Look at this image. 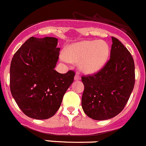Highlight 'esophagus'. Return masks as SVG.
Segmentation results:
<instances>
[{"label":"esophagus","mask_w":146,"mask_h":146,"mask_svg":"<svg viewBox=\"0 0 146 146\" xmlns=\"http://www.w3.org/2000/svg\"><path fill=\"white\" fill-rule=\"evenodd\" d=\"M81 80V77H80V76L78 74H76L75 77H74V80H76V81H78V80Z\"/></svg>","instance_id":"obj_1"}]
</instances>
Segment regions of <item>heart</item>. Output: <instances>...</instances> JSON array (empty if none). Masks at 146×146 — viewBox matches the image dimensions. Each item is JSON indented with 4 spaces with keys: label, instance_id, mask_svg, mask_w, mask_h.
Here are the masks:
<instances>
[{
    "label": "heart",
    "instance_id": "b5f03b06",
    "mask_svg": "<svg viewBox=\"0 0 146 146\" xmlns=\"http://www.w3.org/2000/svg\"><path fill=\"white\" fill-rule=\"evenodd\" d=\"M110 46L104 41H82L69 46L61 56L64 62H80L79 67L86 74H95L106 64Z\"/></svg>",
    "mask_w": 146,
    "mask_h": 146
}]
</instances>
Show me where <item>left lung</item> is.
Segmentation results:
<instances>
[{
  "mask_svg": "<svg viewBox=\"0 0 146 146\" xmlns=\"http://www.w3.org/2000/svg\"><path fill=\"white\" fill-rule=\"evenodd\" d=\"M110 60L100 71L82 76L84 86L82 107L93 120H108L125 106L135 84V64L125 46L112 36Z\"/></svg>",
  "mask_w": 146,
  "mask_h": 146,
  "instance_id": "left-lung-1",
  "label": "left lung"
}]
</instances>
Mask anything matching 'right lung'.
I'll return each mask as SVG.
<instances>
[{
    "label": "right lung",
    "mask_w": 146,
    "mask_h": 146,
    "mask_svg": "<svg viewBox=\"0 0 146 146\" xmlns=\"http://www.w3.org/2000/svg\"><path fill=\"white\" fill-rule=\"evenodd\" d=\"M54 37L29 38L16 51L10 67V89L28 117L45 120L54 115L75 75L54 70L60 48Z\"/></svg>",
    "instance_id": "1"
}]
</instances>
